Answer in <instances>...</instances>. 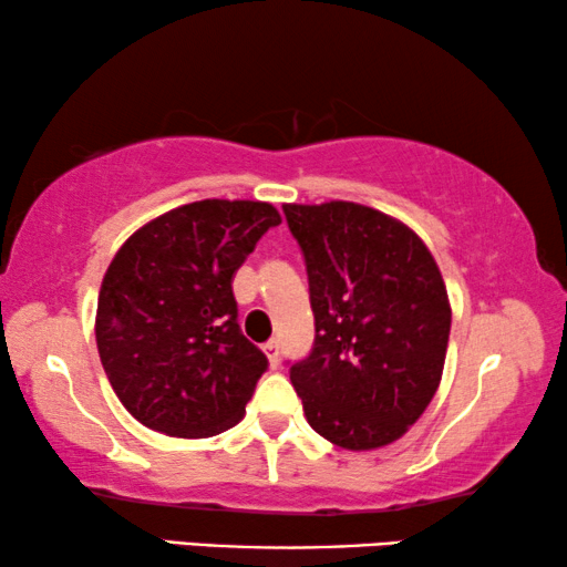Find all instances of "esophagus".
<instances>
[{"mask_svg": "<svg viewBox=\"0 0 567 567\" xmlns=\"http://www.w3.org/2000/svg\"><path fill=\"white\" fill-rule=\"evenodd\" d=\"M262 351H266V355H268V361H270V367H278V340H268L266 346H262Z\"/></svg>", "mask_w": 567, "mask_h": 567, "instance_id": "1", "label": "esophagus"}]
</instances>
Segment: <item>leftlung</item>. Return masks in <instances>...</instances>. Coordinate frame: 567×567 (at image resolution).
Listing matches in <instances>:
<instances>
[{
  "instance_id": "1",
  "label": "left lung",
  "mask_w": 567,
  "mask_h": 567,
  "mask_svg": "<svg viewBox=\"0 0 567 567\" xmlns=\"http://www.w3.org/2000/svg\"><path fill=\"white\" fill-rule=\"evenodd\" d=\"M305 252L315 346L291 367L307 423L348 452L405 436L439 390L452 307L433 255L408 224L330 200L286 204Z\"/></svg>"
}]
</instances>
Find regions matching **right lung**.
Instances as JSON below:
<instances>
[{"mask_svg": "<svg viewBox=\"0 0 567 567\" xmlns=\"http://www.w3.org/2000/svg\"><path fill=\"white\" fill-rule=\"evenodd\" d=\"M278 224L262 200L206 198L144 224L115 252L97 297V351L146 429L208 439L243 421L268 359L239 330L231 281Z\"/></svg>", "mask_w": 567, "mask_h": 567, "instance_id": "obj_1", "label": "right lung"}]
</instances>
